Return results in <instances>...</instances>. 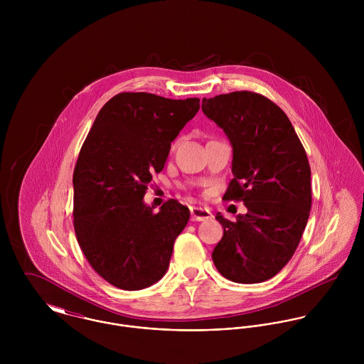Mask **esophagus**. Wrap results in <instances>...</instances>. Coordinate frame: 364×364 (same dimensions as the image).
<instances>
[{"mask_svg": "<svg viewBox=\"0 0 364 364\" xmlns=\"http://www.w3.org/2000/svg\"><path fill=\"white\" fill-rule=\"evenodd\" d=\"M191 217L193 221H206L213 217L210 210L206 208H191Z\"/></svg>", "mask_w": 364, "mask_h": 364, "instance_id": "1", "label": "esophagus"}]
</instances>
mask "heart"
Returning a JSON list of instances; mask_svg holds the SVG:
<instances>
[{"instance_id": "heart-1", "label": "heart", "mask_w": 364, "mask_h": 364, "mask_svg": "<svg viewBox=\"0 0 364 364\" xmlns=\"http://www.w3.org/2000/svg\"><path fill=\"white\" fill-rule=\"evenodd\" d=\"M175 144H176V143H175ZM175 144H173V146H175Z\"/></svg>"}]
</instances>
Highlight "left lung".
Returning a JSON list of instances; mask_svg holds the SVG:
<instances>
[{"label":"left lung","mask_w":364,"mask_h":364,"mask_svg":"<svg viewBox=\"0 0 364 364\" xmlns=\"http://www.w3.org/2000/svg\"><path fill=\"white\" fill-rule=\"evenodd\" d=\"M202 110L228 136L232 175L225 200L248 213L224 228L211 258L235 283H260L277 274L296 252L311 210V169L286 113L266 97L235 91L203 98Z\"/></svg>","instance_id":"1"}]
</instances>
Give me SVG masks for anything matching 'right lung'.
Listing matches in <instances>:
<instances>
[{"mask_svg": "<svg viewBox=\"0 0 364 364\" xmlns=\"http://www.w3.org/2000/svg\"><path fill=\"white\" fill-rule=\"evenodd\" d=\"M199 107V98L120 92L100 110L81 147L73 175L77 241L92 269L117 289H146L169 266L191 211L169 199L153 213L143 198L171 141Z\"/></svg>", "mask_w": 364, "mask_h": 364, "instance_id": "obj_1", "label": "right lung"}]
</instances>
